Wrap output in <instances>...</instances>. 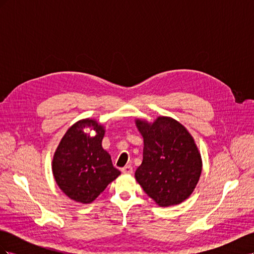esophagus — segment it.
I'll return each instance as SVG.
<instances>
[{"label":"esophagus","mask_w":254,"mask_h":254,"mask_svg":"<svg viewBox=\"0 0 254 254\" xmlns=\"http://www.w3.org/2000/svg\"><path fill=\"white\" fill-rule=\"evenodd\" d=\"M122 173L124 174H132V166L131 165H126L122 168Z\"/></svg>","instance_id":"esophagus-1"}]
</instances>
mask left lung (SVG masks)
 <instances>
[{
	"label": "left lung",
	"instance_id": "left-lung-1",
	"mask_svg": "<svg viewBox=\"0 0 254 254\" xmlns=\"http://www.w3.org/2000/svg\"><path fill=\"white\" fill-rule=\"evenodd\" d=\"M134 123L144 140L135 180L159 206L181 203L193 193L202 171L193 136L168 117H158L152 123L136 119Z\"/></svg>",
	"mask_w": 254,
	"mask_h": 254
}]
</instances>
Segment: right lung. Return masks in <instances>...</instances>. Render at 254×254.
<instances>
[{"label":"right lung","mask_w":254,"mask_h":254,"mask_svg":"<svg viewBox=\"0 0 254 254\" xmlns=\"http://www.w3.org/2000/svg\"><path fill=\"white\" fill-rule=\"evenodd\" d=\"M84 127L94 129L96 135L84 133ZM105 131V127L93 119L80 120L66 130L54 153V178L74 201L84 204L94 201L121 175L102 146Z\"/></svg>","instance_id":"right-lung-1"}]
</instances>
